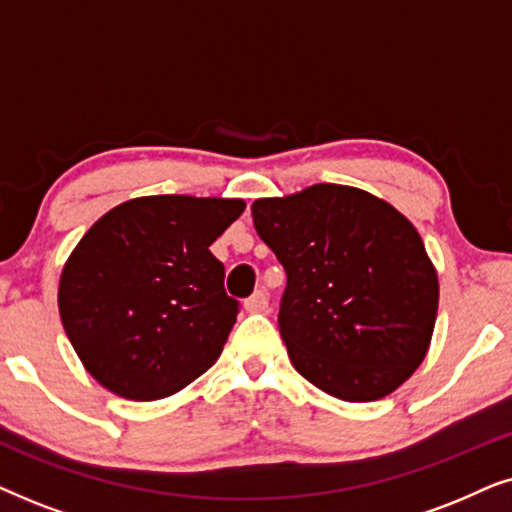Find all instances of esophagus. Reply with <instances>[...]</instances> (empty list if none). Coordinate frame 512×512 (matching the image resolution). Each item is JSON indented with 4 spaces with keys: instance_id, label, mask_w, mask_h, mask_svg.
<instances>
[{
    "instance_id": "34e87169",
    "label": "esophagus",
    "mask_w": 512,
    "mask_h": 512,
    "mask_svg": "<svg viewBox=\"0 0 512 512\" xmlns=\"http://www.w3.org/2000/svg\"><path fill=\"white\" fill-rule=\"evenodd\" d=\"M268 305H270V303H268V293H265V291H256L254 296L244 300V310L251 312V314H263V312H268Z\"/></svg>"
}]
</instances>
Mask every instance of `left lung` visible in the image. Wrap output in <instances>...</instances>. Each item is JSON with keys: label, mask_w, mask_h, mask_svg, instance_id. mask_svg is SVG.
<instances>
[{"label": "left lung", "mask_w": 512, "mask_h": 512, "mask_svg": "<svg viewBox=\"0 0 512 512\" xmlns=\"http://www.w3.org/2000/svg\"><path fill=\"white\" fill-rule=\"evenodd\" d=\"M286 270L279 333L293 368L347 403L380 401L419 368L438 314V272L387 200L314 184L251 205Z\"/></svg>", "instance_id": "8db88e82"}]
</instances>
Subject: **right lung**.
<instances>
[{"label": "right lung", "mask_w": 512, "mask_h": 512, "mask_svg": "<svg viewBox=\"0 0 512 512\" xmlns=\"http://www.w3.org/2000/svg\"><path fill=\"white\" fill-rule=\"evenodd\" d=\"M240 198L144 195L100 216L69 254L62 326L83 368L128 401L177 394L214 366L237 317L212 242Z\"/></svg>", "instance_id": "1"}]
</instances>
